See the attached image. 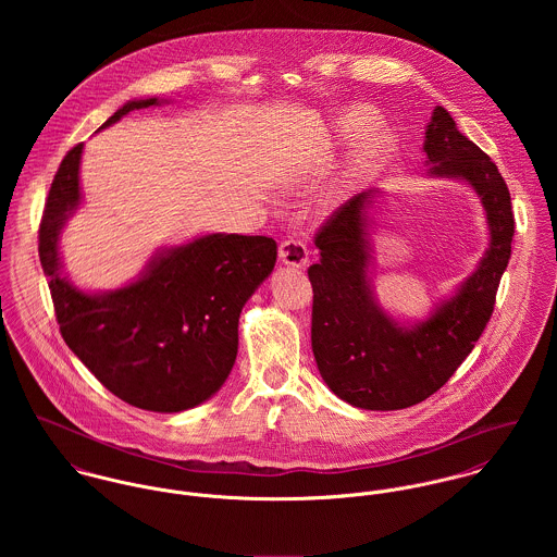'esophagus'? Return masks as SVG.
<instances>
[{
  "label": "esophagus",
  "instance_id": "obj_1",
  "mask_svg": "<svg viewBox=\"0 0 557 557\" xmlns=\"http://www.w3.org/2000/svg\"><path fill=\"white\" fill-rule=\"evenodd\" d=\"M278 259L289 268H305L309 263V248L302 239H283L278 246Z\"/></svg>",
  "mask_w": 557,
  "mask_h": 557
}]
</instances>
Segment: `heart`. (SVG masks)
I'll return each mask as SVG.
<instances>
[{
  "label": "heart",
  "mask_w": 557,
  "mask_h": 557,
  "mask_svg": "<svg viewBox=\"0 0 557 557\" xmlns=\"http://www.w3.org/2000/svg\"><path fill=\"white\" fill-rule=\"evenodd\" d=\"M380 128V117L362 104H351L336 111L321 128V148L325 154H336L360 144L356 154L347 160L341 173L323 190L321 208H334L347 199L364 180H369L393 154V137Z\"/></svg>",
  "instance_id": "obj_1"
}]
</instances>
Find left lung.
<instances>
[{"label": "left lung", "instance_id": "obj_1", "mask_svg": "<svg viewBox=\"0 0 557 557\" xmlns=\"http://www.w3.org/2000/svg\"><path fill=\"white\" fill-rule=\"evenodd\" d=\"M426 175L457 180L480 199L486 248L453 294L424 319L391 315L373 285L371 188L347 201L315 238L321 259L309 268L313 285V354L325 386L345 403L393 411L437 393L470 356L493 313L499 278L510 259L515 219L508 186L444 107H435L424 131Z\"/></svg>", "mask_w": 557, "mask_h": 557}]
</instances>
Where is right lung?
Segmentation results:
<instances>
[{"label": "right lung", "mask_w": 557, "mask_h": 557, "mask_svg": "<svg viewBox=\"0 0 557 557\" xmlns=\"http://www.w3.org/2000/svg\"><path fill=\"white\" fill-rule=\"evenodd\" d=\"M157 96L128 100L102 126L159 107ZM83 144L58 169L40 223V263L49 276L66 345L115 397L139 409L175 413L214 397L238 356L242 307L272 274L276 242L206 234L159 248L126 285L85 292L64 272L62 232L83 201Z\"/></svg>", "instance_id": "right-lung-1"}]
</instances>
